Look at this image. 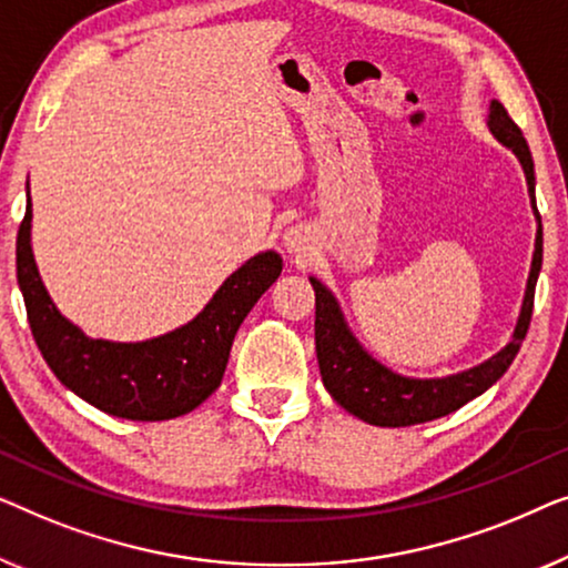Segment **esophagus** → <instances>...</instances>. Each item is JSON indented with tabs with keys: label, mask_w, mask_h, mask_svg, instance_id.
<instances>
[{
	"label": "esophagus",
	"mask_w": 568,
	"mask_h": 568,
	"mask_svg": "<svg viewBox=\"0 0 568 568\" xmlns=\"http://www.w3.org/2000/svg\"><path fill=\"white\" fill-rule=\"evenodd\" d=\"M283 239H285V246H287V250H291V252H301L303 246H306V242H308V239H306V229H303V226H291V229L285 231Z\"/></svg>",
	"instance_id": "obj_1"
}]
</instances>
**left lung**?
<instances>
[{
  "label": "left lung",
  "mask_w": 568,
  "mask_h": 568,
  "mask_svg": "<svg viewBox=\"0 0 568 568\" xmlns=\"http://www.w3.org/2000/svg\"><path fill=\"white\" fill-rule=\"evenodd\" d=\"M489 125L491 133L497 135L505 146L513 149L517 159H520L527 178V190H530V197L535 203L532 156L530 149H527L520 125L509 118L505 105L497 100H494L489 108ZM535 211H538V207H535ZM540 265L542 231L538 229L530 277H527L523 311L520 318H517L513 342H509L501 353L494 355L491 361H486L478 367L433 381L404 378V375L390 373L388 367L373 361V357L361 347V342L353 337V332L347 329L345 318H342V311L337 306V301L332 298V293L326 291L316 277H311V285H314L316 293V357L326 390H329L334 402L345 406L349 414H355V417L378 427L422 425V422L445 417V414L460 409V406L468 404L470 398H476L478 394H484L486 388L494 386V383L507 373V367L513 365L515 355L520 353L527 326H530L535 283H538Z\"/></svg>",
  "instance_id": "1"
}]
</instances>
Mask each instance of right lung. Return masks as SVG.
<instances>
[{"label":"right lung","instance_id":"obj_1","mask_svg":"<svg viewBox=\"0 0 568 568\" xmlns=\"http://www.w3.org/2000/svg\"><path fill=\"white\" fill-rule=\"evenodd\" d=\"M30 219L28 197L18 231V283L36 345L63 386L123 419L162 422L201 406L221 386L244 316L283 270L275 252H262L239 267L180 329L135 345L90 339L48 298L30 250Z\"/></svg>","mask_w":568,"mask_h":568}]
</instances>
